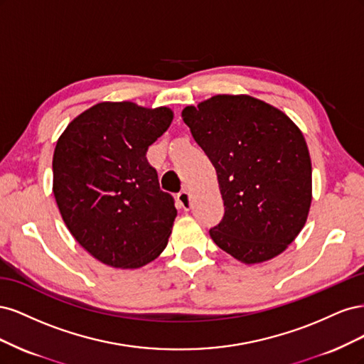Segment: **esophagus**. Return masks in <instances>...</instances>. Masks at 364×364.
<instances>
[{"mask_svg": "<svg viewBox=\"0 0 364 364\" xmlns=\"http://www.w3.org/2000/svg\"><path fill=\"white\" fill-rule=\"evenodd\" d=\"M178 202L181 203V206L183 208V209H186V211H188V209L191 208V194L186 191V190H182L179 194H178Z\"/></svg>", "mask_w": 364, "mask_h": 364, "instance_id": "esophagus-1", "label": "esophagus"}]
</instances>
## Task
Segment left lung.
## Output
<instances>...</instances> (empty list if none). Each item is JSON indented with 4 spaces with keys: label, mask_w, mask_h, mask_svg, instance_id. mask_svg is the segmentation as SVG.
<instances>
[{
    "label": "left lung",
    "mask_w": 364,
    "mask_h": 364,
    "mask_svg": "<svg viewBox=\"0 0 364 364\" xmlns=\"http://www.w3.org/2000/svg\"><path fill=\"white\" fill-rule=\"evenodd\" d=\"M217 171L223 220L209 230L230 257H278L305 226L313 199L311 159L301 129L250 95L218 94L182 111Z\"/></svg>",
    "instance_id": "1"
}]
</instances>
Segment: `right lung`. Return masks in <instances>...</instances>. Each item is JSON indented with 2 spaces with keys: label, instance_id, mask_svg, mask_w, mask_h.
Masks as SVG:
<instances>
[{
  "label": "right lung",
  "instance_id": "right-lung-1",
  "mask_svg": "<svg viewBox=\"0 0 364 364\" xmlns=\"http://www.w3.org/2000/svg\"><path fill=\"white\" fill-rule=\"evenodd\" d=\"M171 121L165 106L102 102L58 139L54 199L77 243L106 266L139 269L168 243L178 211L146 153Z\"/></svg>",
  "mask_w": 364,
  "mask_h": 364
}]
</instances>
